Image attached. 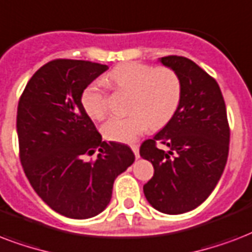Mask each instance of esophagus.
<instances>
[{
  "label": "esophagus",
  "instance_id": "esophagus-1",
  "mask_svg": "<svg viewBox=\"0 0 252 252\" xmlns=\"http://www.w3.org/2000/svg\"><path fill=\"white\" fill-rule=\"evenodd\" d=\"M131 150H132V153L135 154L136 159H139V148H138V146H136V144H132Z\"/></svg>",
  "mask_w": 252,
  "mask_h": 252
}]
</instances>
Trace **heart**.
<instances>
[{
	"mask_svg": "<svg viewBox=\"0 0 252 252\" xmlns=\"http://www.w3.org/2000/svg\"><path fill=\"white\" fill-rule=\"evenodd\" d=\"M120 91L131 92L127 117H116L102 126L108 140L130 143L150 126L160 128L171 121L181 98V83L171 68L130 62L113 68L106 76ZM81 105L93 120L108 116V93L99 83L89 84L81 94Z\"/></svg>",
	"mask_w": 252,
	"mask_h": 252,
	"instance_id": "heart-1",
	"label": "heart"
}]
</instances>
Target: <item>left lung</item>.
Masks as SVG:
<instances>
[{
  "label": "left lung",
  "instance_id": "left-lung-1",
  "mask_svg": "<svg viewBox=\"0 0 252 252\" xmlns=\"http://www.w3.org/2000/svg\"><path fill=\"white\" fill-rule=\"evenodd\" d=\"M159 62L177 73L181 98L168 124L140 146V157L154 165V176L143 192L161 213L181 214L201 205L221 179L230 128L221 89L212 76L183 56H165Z\"/></svg>",
  "mask_w": 252,
  "mask_h": 252
}]
</instances>
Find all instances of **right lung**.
I'll list each match as a JSON object with an SVG mask.
<instances>
[{
  "label": "right lung",
  "mask_w": 252,
  "mask_h": 252,
  "mask_svg": "<svg viewBox=\"0 0 252 252\" xmlns=\"http://www.w3.org/2000/svg\"><path fill=\"white\" fill-rule=\"evenodd\" d=\"M108 65L58 59L27 83L18 102L19 158L31 187L56 213L75 220L99 214L113 184L135 160L127 144L104 142L81 105V94ZM99 154L94 161L85 155Z\"/></svg>",
  "instance_id": "obj_1"
}]
</instances>
